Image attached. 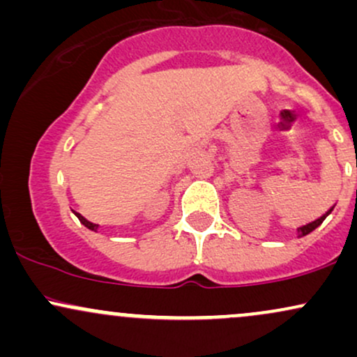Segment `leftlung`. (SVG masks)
I'll list each match as a JSON object with an SVG mask.
<instances>
[{"mask_svg":"<svg viewBox=\"0 0 357 357\" xmlns=\"http://www.w3.org/2000/svg\"><path fill=\"white\" fill-rule=\"evenodd\" d=\"M331 210H333V208H331ZM331 210H329V211H327V213H326V215H322V216H321V218H317V220L310 221V223H307V225H304V227H301V228H298V236H305V235H309V233H310V231H314V230H315V228H317V227H319V225H321V223H322V221H324V220H326V216H327V215H329V213H331Z\"/></svg>","mask_w":357,"mask_h":357,"instance_id":"left-lung-1","label":"left lung"}]
</instances>
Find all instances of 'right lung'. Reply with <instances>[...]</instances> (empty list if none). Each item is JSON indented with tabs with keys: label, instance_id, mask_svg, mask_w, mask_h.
Instances as JSON below:
<instances>
[{
	"label": "right lung",
	"instance_id": "obj_1",
	"mask_svg": "<svg viewBox=\"0 0 357 357\" xmlns=\"http://www.w3.org/2000/svg\"><path fill=\"white\" fill-rule=\"evenodd\" d=\"M75 215H77V218L80 220V223H82V225H85V227H87L89 230H93V231H97V225H96V223H90V221H89V220H85L84 216L80 215V213H75Z\"/></svg>",
	"mask_w": 357,
	"mask_h": 357
}]
</instances>
